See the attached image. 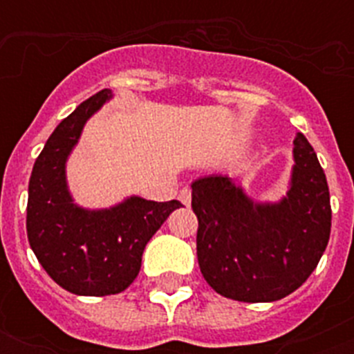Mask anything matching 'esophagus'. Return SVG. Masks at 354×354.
Here are the masks:
<instances>
[{
	"mask_svg": "<svg viewBox=\"0 0 354 354\" xmlns=\"http://www.w3.org/2000/svg\"><path fill=\"white\" fill-rule=\"evenodd\" d=\"M178 200H180L183 205H191V189H182L180 194H178Z\"/></svg>",
	"mask_w": 354,
	"mask_h": 354,
	"instance_id": "34e87169",
	"label": "esophagus"
}]
</instances>
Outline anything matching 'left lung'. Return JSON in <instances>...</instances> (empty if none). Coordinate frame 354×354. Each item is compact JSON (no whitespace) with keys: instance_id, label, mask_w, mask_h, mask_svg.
Returning a JSON list of instances; mask_svg holds the SVG:
<instances>
[{"instance_id":"obj_1","label":"left lung","mask_w":354,"mask_h":354,"mask_svg":"<svg viewBox=\"0 0 354 354\" xmlns=\"http://www.w3.org/2000/svg\"><path fill=\"white\" fill-rule=\"evenodd\" d=\"M285 196L257 202L227 174L191 183L198 216L200 272L221 296L270 303L308 279L330 235V198L318 156L303 133L294 139Z\"/></svg>"}]
</instances>
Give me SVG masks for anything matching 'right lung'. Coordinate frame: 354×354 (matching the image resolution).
Returning a JSON list of instances; mask_svg holds the SVG:
<instances>
[{"label": "right lung", "mask_w": 354, "mask_h": 354, "mask_svg": "<svg viewBox=\"0 0 354 354\" xmlns=\"http://www.w3.org/2000/svg\"><path fill=\"white\" fill-rule=\"evenodd\" d=\"M113 93L102 90L77 106L49 136L29 180L27 236L38 263L64 290L77 296H110L132 285L147 242L178 200L127 198L104 209L75 204L66 165L84 124Z\"/></svg>", "instance_id": "right-lung-1"}]
</instances>
